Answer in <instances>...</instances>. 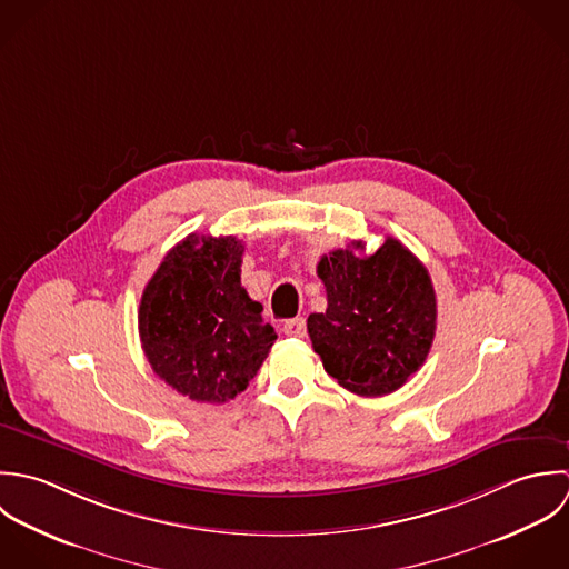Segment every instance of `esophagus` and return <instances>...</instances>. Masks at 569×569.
I'll return each mask as SVG.
<instances>
[{"label":"esophagus","mask_w":569,"mask_h":569,"mask_svg":"<svg viewBox=\"0 0 569 569\" xmlns=\"http://www.w3.org/2000/svg\"><path fill=\"white\" fill-rule=\"evenodd\" d=\"M283 335L286 337H303L306 335V319L303 317H295L290 321L283 323Z\"/></svg>","instance_id":"1"}]
</instances>
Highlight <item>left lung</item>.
<instances>
[{
	"label": "left lung",
	"mask_w": 569,
	"mask_h": 569,
	"mask_svg": "<svg viewBox=\"0 0 569 569\" xmlns=\"http://www.w3.org/2000/svg\"><path fill=\"white\" fill-rule=\"evenodd\" d=\"M362 241L323 254L317 274L328 310L308 317L326 371L351 393L376 398L400 389L427 360L436 337V290L422 261L387 237L373 254Z\"/></svg>",
	"instance_id": "left-lung-1"
}]
</instances>
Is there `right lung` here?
<instances>
[{
	"instance_id": "obj_1",
	"label": "right lung",
	"mask_w": 569,
	"mask_h": 569,
	"mask_svg": "<svg viewBox=\"0 0 569 569\" xmlns=\"http://www.w3.org/2000/svg\"><path fill=\"white\" fill-rule=\"evenodd\" d=\"M243 243L189 234L149 279L138 332L151 369L178 393L220 405L241 393L277 335L241 288Z\"/></svg>"
}]
</instances>
